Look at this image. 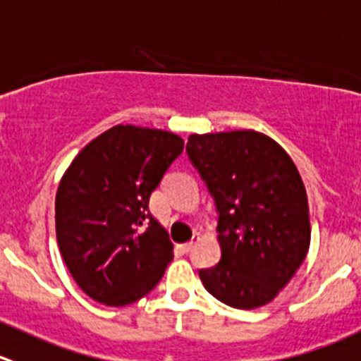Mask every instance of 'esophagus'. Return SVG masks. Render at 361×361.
Returning a JSON list of instances; mask_svg holds the SVG:
<instances>
[{
	"mask_svg": "<svg viewBox=\"0 0 361 361\" xmlns=\"http://www.w3.org/2000/svg\"><path fill=\"white\" fill-rule=\"evenodd\" d=\"M197 241H199V234H194V238H192V240L188 241V243H185L181 248H183V252H190L192 248H194V245L197 243Z\"/></svg>",
	"mask_w": 361,
	"mask_h": 361,
	"instance_id": "34e87169",
	"label": "esophagus"
}]
</instances>
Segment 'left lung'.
Here are the masks:
<instances>
[{"mask_svg": "<svg viewBox=\"0 0 361 361\" xmlns=\"http://www.w3.org/2000/svg\"><path fill=\"white\" fill-rule=\"evenodd\" d=\"M187 153L219 212L222 257L199 271L206 291L234 309L266 305L309 252V201L295 162L255 130L192 134Z\"/></svg>", "mask_w": 361, "mask_h": 361, "instance_id": "obj_1", "label": "left lung"}]
</instances>
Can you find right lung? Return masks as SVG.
<instances>
[{"instance_id": "1", "label": "right lung", "mask_w": 361, "mask_h": 361, "mask_svg": "<svg viewBox=\"0 0 361 361\" xmlns=\"http://www.w3.org/2000/svg\"><path fill=\"white\" fill-rule=\"evenodd\" d=\"M183 139L116 125L72 160L56 194V238L66 268L95 302L123 307L148 295L173 261L169 234L149 213Z\"/></svg>"}]
</instances>
